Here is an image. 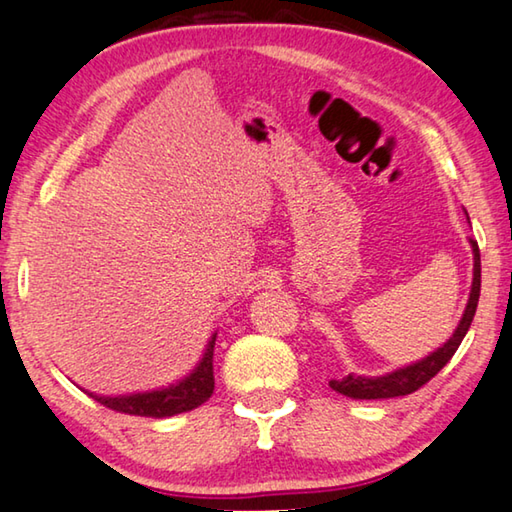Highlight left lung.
Instances as JSON below:
<instances>
[{"instance_id":"left-lung-1","label":"left lung","mask_w":512,"mask_h":512,"mask_svg":"<svg viewBox=\"0 0 512 512\" xmlns=\"http://www.w3.org/2000/svg\"><path fill=\"white\" fill-rule=\"evenodd\" d=\"M472 242V251H474V281H472V292H469V301L465 308L463 320H460L456 333L442 345L438 351H433L431 356H426L424 360L415 365H408L404 370H397L392 374L385 376H376V379H365V376H345L340 381H331L329 385L340 392V395L351 397V399H390V397H404L410 395V392L420 390L424 383H429L435 374H438L442 367H445L451 356L456 354V349L463 342L465 333L469 331V324L474 320L476 306H479V295H481V251H479V242Z\"/></svg>"}]
</instances>
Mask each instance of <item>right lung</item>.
Segmentation results:
<instances>
[{
    "mask_svg": "<svg viewBox=\"0 0 512 512\" xmlns=\"http://www.w3.org/2000/svg\"><path fill=\"white\" fill-rule=\"evenodd\" d=\"M213 347L215 335L208 342L206 354L201 363L195 367V372L177 385H170L165 390L142 392V395H129V397H97L99 404L115 410V413L124 415H140V417H172L179 413H188V410L197 408L213 395L215 390V376H213Z\"/></svg>",
    "mask_w": 512,
    "mask_h": 512,
    "instance_id": "add662e5",
    "label": "right lung"
}]
</instances>
